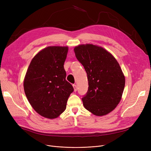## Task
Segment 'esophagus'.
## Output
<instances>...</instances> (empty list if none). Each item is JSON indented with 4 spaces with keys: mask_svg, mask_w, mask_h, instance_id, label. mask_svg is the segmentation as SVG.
I'll return each instance as SVG.
<instances>
[{
    "mask_svg": "<svg viewBox=\"0 0 151 151\" xmlns=\"http://www.w3.org/2000/svg\"><path fill=\"white\" fill-rule=\"evenodd\" d=\"M73 88H74V91L76 92L77 91V86H76V84H73Z\"/></svg>",
    "mask_w": 151,
    "mask_h": 151,
    "instance_id": "obj_1",
    "label": "esophagus"
}]
</instances>
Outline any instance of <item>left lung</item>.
Masks as SVG:
<instances>
[{
    "instance_id": "8db88e82",
    "label": "left lung",
    "mask_w": 151,
    "mask_h": 151,
    "mask_svg": "<svg viewBox=\"0 0 151 151\" xmlns=\"http://www.w3.org/2000/svg\"><path fill=\"white\" fill-rule=\"evenodd\" d=\"M88 75V91L82 98L84 108L94 115L110 113L121 101L125 76L116 59L104 48L92 44L74 48Z\"/></svg>"
}]
</instances>
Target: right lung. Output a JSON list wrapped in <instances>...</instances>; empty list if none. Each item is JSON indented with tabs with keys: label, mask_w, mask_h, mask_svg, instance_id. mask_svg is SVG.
<instances>
[{
	"label": "right lung",
	"mask_w": 151,
	"mask_h": 151,
	"mask_svg": "<svg viewBox=\"0 0 151 151\" xmlns=\"http://www.w3.org/2000/svg\"><path fill=\"white\" fill-rule=\"evenodd\" d=\"M68 48L48 46L32 60L24 81L26 97L35 111L45 117H58L66 109L73 92L63 67Z\"/></svg>",
	"instance_id": "1"
}]
</instances>
